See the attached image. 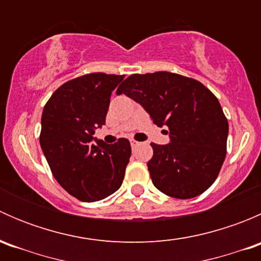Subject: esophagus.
I'll use <instances>...</instances> for the list:
<instances>
[{"label": "esophagus", "mask_w": 261, "mask_h": 261, "mask_svg": "<svg viewBox=\"0 0 261 261\" xmlns=\"http://www.w3.org/2000/svg\"><path fill=\"white\" fill-rule=\"evenodd\" d=\"M130 144H131V147H136V146H139L140 145V143H139V141H135V140H130Z\"/></svg>", "instance_id": "esophagus-1"}]
</instances>
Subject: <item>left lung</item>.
<instances>
[{
    "instance_id": "8db88e82",
    "label": "left lung",
    "mask_w": 261,
    "mask_h": 261,
    "mask_svg": "<svg viewBox=\"0 0 261 261\" xmlns=\"http://www.w3.org/2000/svg\"><path fill=\"white\" fill-rule=\"evenodd\" d=\"M116 93L140 103L155 125L169 128V144L151 143L147 169L152 184L179 199L207 191L223 164L228 135L215 94L201 82L169 72L133 74Z\"/></svg>"
}]
</instances>
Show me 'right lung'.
<instances>
[{"label":"right lung","instance_id":"right-lung-1","mask_svg":"<svg viewBox=\"0 0 261 261\" xmlns=\"http://www.w3.org/2000/svg\"><path fill=\"white\" fill-rule=\"evenodd\" d=\"M125 75L92 73L57 89L41 116L40 146L53 175L69 194L96 202L122 184L131 156L127 139L114 145L93 138L106 122L112 91Z\"/></svg>","mask_w":261,"mask_h":261}]
</instances>
